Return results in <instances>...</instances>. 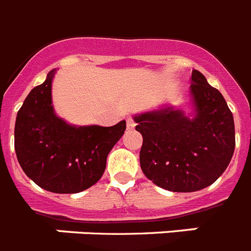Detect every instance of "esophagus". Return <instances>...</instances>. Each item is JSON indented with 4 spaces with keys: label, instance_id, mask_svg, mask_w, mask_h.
<instances>
[{
    "label": "esophagus",
    "instance_id": "esophagus-1",
    "mask_svg": "<svg viewBox=\"0 0 251 251\" xmlns=\"http://www.w3.org/2000/svg\"><path fill=\"white\" fill-rule=\"evenodd\" d=\"M136 127V123H134V121L132 119V118H127V128L128 129H133V128Z\"/></svg>",
    "mask_w": 251,
    "mask_h": 251
}]
</instances>
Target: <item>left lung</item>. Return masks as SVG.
I'll return each mask as SVG.
<instances>
[{"label":"left lung","mask_w":251,"mask_h":251,"mask_svg":"<svg viewBox=\"0 0 251 251\" xmlns=\"http://www.w3.org/2000/svg\"><path fill=\"white\" fill-rule=\"evenodd\" d=\"M190 111L162 104L133 115L142 134L141 169L162 189L190 193L217 180L235 151V124L227 102L199 71L190 77Z\"/></svg>","instance_id":"8db88e82"}]
</instances>
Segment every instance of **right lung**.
<instances>
[{"mask_svg": "<svg viewBox=\"0 0 251 251\" xmlns=\"http://www.w3.org/2000/svg\"><path fill=\"white\" fill-rule=\"evenodd\" d=\"M57 70L24 100L15 123V151L21 169L36 185L58 194L80 193L102 176L106 157L126 130V121L111 127L76 126L58 117L52 85Z\"/></svg>", "mask_w": 251, "mask_h": 251, "instance_id": "right-lung-1", "label": "right lung"}]
</instances>
